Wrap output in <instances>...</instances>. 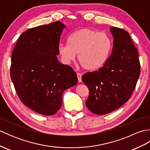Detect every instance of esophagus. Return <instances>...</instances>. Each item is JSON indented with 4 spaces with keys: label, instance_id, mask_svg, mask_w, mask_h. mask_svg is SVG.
<instances>
[{
    "label": "esophagus",
    "instance_id": "1",
    "mask_svg": "<svg viewBox=\"0 0 150 150\" xmlns=\"http://www.w3.org/2000/svg\"><path fill=\"white\" fill-rule=\"evenodd\" d=\"M77 79H78V82H82V75L81 74V73H77Z\"/></svg>",
    "mask_w": 150,
    "mask_h": 150
}]
</instances>
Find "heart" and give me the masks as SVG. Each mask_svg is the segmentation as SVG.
Here are the masks:
<instances>
[{"label":"heart","mask_w":150,"mask_h":150,"mask_svg":"<svg viewBox=\"0 0 150 150\" xmlns=\"http://www.w3.org/2000/svg\"><path fill=\"white\" fill-rule=\"evenodd\" d=\"M68 43L59 46L62 62L69 64L78 54L79 62L89 71L99 69L104 64L112 47V40L107 33L88 28L71 34Z\"/></svg>","instance_id":"obj_1"}]
</instances>
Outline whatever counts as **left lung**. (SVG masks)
I'll list each match as a JSON object with an SVG mask.
<instances>
[{
	"label": "left lung",
	"mask_w": 150,
	"mask_h": 150,
	"mask_svg": "<svg viewBox=\"0 0 150 150\" xmlns=\"http://www.w3.org/2000/svg\"><path fill=\"white\" fill-rule=\"evenodd\" d=\"M110 31L114 40L109 58L97 71L82 77L90 93L86 105L97 115L109 113L126 103L141 72L138 51L128 31L113 26Z\"/></svg>",
	"instance_id": "obj_1"
}]
</instances>
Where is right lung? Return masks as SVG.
<instances>
[{"mask_svg": "<svg viewBox=\"0 0 150 150\" xmlns=\"http://www.w3.org/2000/svg\"><path fill=\"white\" fill-rule=\"evenodd\" d=\"M62 22L28 30L19 37L13 50L10 76L18 96L25 106L44 115L57 113L63 92L77 84L71 67L57 59Z\"/></svg>", "mask_w": 150, "mask_h": 150, "instance_id": "right-lung-1", "label": "right lung"}]
</instances>
